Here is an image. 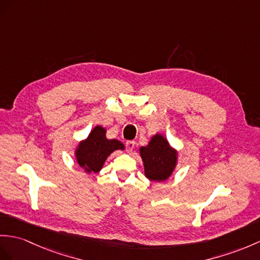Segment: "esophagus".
<instances>
[{
    "mask_svg": "<svg viewBox=\"0 0 260 260\" xmlns=\"http://www.w3.org/2000/svg\"><path fill=\"white\" fill-rule=\"evenodd\" d=\"M135 145H136V142H135V141H126V143H125L126 151H128V152H131L132 150L135 149Z\"/></svg>",
    "mask_w": 260,
    "mask_h": 260,
    "instance_id": "34e87169",
    "label": "esophagus"
}]
</instances>
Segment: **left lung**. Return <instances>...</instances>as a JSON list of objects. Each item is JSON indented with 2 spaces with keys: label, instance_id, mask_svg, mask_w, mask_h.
Segmentation results:
<instances>
[{
  "label": "left lung",
  "instance_id": "obj_1",
  "mask_svg": "<svg viewBox=\"0 0 260 260\" xmlns=\"http://www.w3.org/2000/svg\"><path fill=\"white\" fill-rule=\"evenodd\" d=\"M140 155L149 180L164 181L172 174L176 164V151L161 135H155L147 147H141Z\"/></svg>",
  "mask_w": 260,
  "mask_h": 260
}]
</instances>
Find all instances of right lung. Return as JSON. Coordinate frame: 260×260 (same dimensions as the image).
Masks as SVG:
<instances>
[{
    "instance_id": "right-lung-1",
    "label": "right lung",
    "mask_w": 260,
    "mask_h": 260,
    "mask_svg": "<svg viewBox=\"0 0 260 260\" xmlns=\"http://www.w3.org/2000/svg\"><path fill=\"white\" fill-rule=\"evenodd\" d=\"M123 150V144L113 139L108 140L106 138V129L97 125L85 141L79 143L76 150V157L81 168L87 172L97 173L103 168L107 157L115 150Z\"/></svg>"
}]
</instances>
